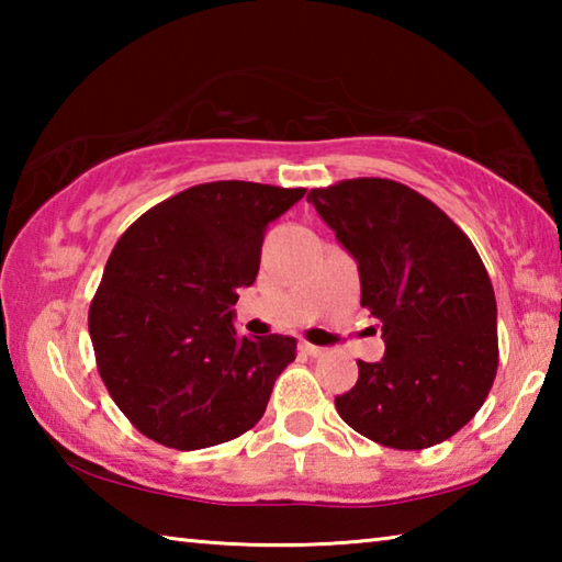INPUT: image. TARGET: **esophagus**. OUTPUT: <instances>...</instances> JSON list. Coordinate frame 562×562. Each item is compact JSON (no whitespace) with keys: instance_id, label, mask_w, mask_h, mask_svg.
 Wrapping results in <instances>:
<instances>
[{"instance_id":"obj_1","label":"esophagus","mask_w":562,"mask_h":562,"mask_svg":"<svg viewBox=\"0 0 562 562\" xmlns=\"http://www.w3.org/2000/svg\"><path fill=\"white\" fill-rule=\"evenodd\" d=\"M300 351H304L307 357H322L325 355V349L317 347V345H310V341H300Z\"/></svg>"}]
</instances>
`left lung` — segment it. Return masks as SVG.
Returning a JSON list of instances; mask_svg holds the SVG:
<instances>
[{
	"label": "left lung",
	"mask_w": 562,
	"mask_h": 562,
	"mask_svg": "<svg viewBox=\"0 0 562 562\" xmlns=\"http://www.w3.org/2000/svg\"><path fill=\"white\" fill-rule=\"evenodd\" d=\"M359 265L361 307L382 325L384 359L357 361L339 416L389 449L418 451L463 429L498 369L496 294L481 255L429 198L389 178L312 188Z\"/></svg>",
	"instance_id": "8db88e82"
}]
</instances>
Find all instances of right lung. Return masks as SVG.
I'll return each mask as SVG.
<instances>
[{
  "mask_svg": "<svg viewBox=\"0 0 562 562\" xmlns=\"http://www.w3.org/2000/svg\"><path fill=\"white\" fill-rule=\"evenodd\" d=\"M304 188L215 180L150 207L119 237L89 307L99 374L136 429L168 449L233 441L260 422L297 341L240 337L237 290L268 225Z\"/></svg>",
  "mask_w": 562,
  "mask_h": 562,
  "instance_id": "1",
  "label": "right lung"
}]
</instances>
